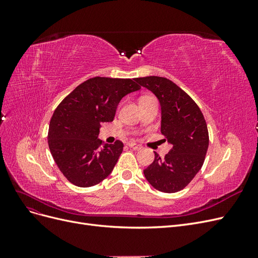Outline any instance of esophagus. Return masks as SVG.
Listing matches in <instances>:
<instances>
[{"mask_svg": "<svg viewBox=\"0 0 258 258\" xmlns=\"http://www.w3.org/2000/svg\"><path fill=\"white\" fill-rule=\"evenodd\" d=\"M128 146H129L130 148H132V150H135V151H139V150H141V148H142L141 145L137 144V143H134V142L128 143Z\"/></svg>", "mask_w": 258, "mask_h": 258, "instance_id": "1", "label": "esophagus"}]
</instances>
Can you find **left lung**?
Here are the masks:
<instances>
[{"label": "left lung", "mask_w": 258, "mask_h": 258, "mask_svg": "<svg viewBox=\"0 0 258 258\" xmlns=\"http://www.w3.org/2000/svg\"><path fill=\"white\" fill-rule=\"evenodd\" d=\"M136 81L151 90L161 105V135L172 145L161 158L155 159L143 172L150 184L162 192L184 189L205 162L209 132L204 114L196 102L166 77L146 76Z\"/></svg>", "instance_id": "obj_1"}]
</instances>
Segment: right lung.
<instances>
[{
	"label": "right lung",
	"instance_id": "add662e5",
	"mask_svg": "<svg viewBox=\"0 0 258 258\" xmlns=\"http://www.w3.org/2000/svg\"><path fill=\"white\" fill-rule=\"evenodd\" d=\"M140 88L136 79L96 76L61 101L51 116L47 139L52 158L70 183L90 187L110 175L123 144L119 140L103 144L99 128L113 121L122 97Z\"/></svg>",
	"mask_w": 258,
	"mask_h": 258
}]
</instances>
